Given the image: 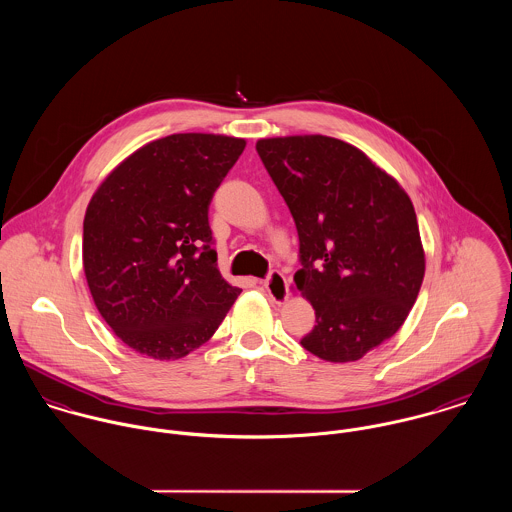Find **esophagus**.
Listing matches in <instances>:
<instances>
[{
    "mask_svg": "<svg viewBox=\"0 0 512 512\" xmlns=\"http://www.w3.org/2000/svg\"><path fill=\"white\" fill-rule=\"evenodd\" d=\"M262 288L268 293V297L276 303H282L288 299V290H290V284H288V278L280 272V270H272L268 274L266 280H262Z\"/></svg>",
    "mask_w": 512,
    "mask_h": 512,
    "instance_id": "1",
    "label": "esophagus"
}]
</instances>
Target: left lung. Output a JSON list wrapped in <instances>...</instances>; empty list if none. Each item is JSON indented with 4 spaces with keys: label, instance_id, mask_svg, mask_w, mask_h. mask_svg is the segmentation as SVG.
Instances as JSON below:
<instances>
[{
    "label": "left lung",
    "instance_id": "obj_1",
    "mask_svg": "<svg viewBox=\"0 0 512 512\" xmlns=\"http://www.w3.org/2000/svg\"><path fill=\"white\" fill-rule=\"evenodd\" d=\"M256 151L299 236L293 280L315 309L301 347L331 363L363 359L402 327L424 280L410 197L335 138H270Z\"/></svg>",
    "mask_w": 512,
    "mask_h": 512
}]
</instances>
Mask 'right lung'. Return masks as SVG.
Returning <instances> with one entry per match:
<instances>
[{
	"instance_id": "obj_1",
	"label": "right lung",
	"mask_w": 512,
	"mask_h": 512,
	"mask_svg": "<svg viewBox=\"0 0 512 512\" xmlns=\"http://www.w3.org/2000/svg\"><path fill=\"white\" fill-rule=\"evenodd\" d=\"M246 142L173 134L122 161L88 203L92 299L136 353L175 361L207 343L240 295L217 268L209 205Z\"/></svg>"
}]
</instances>
